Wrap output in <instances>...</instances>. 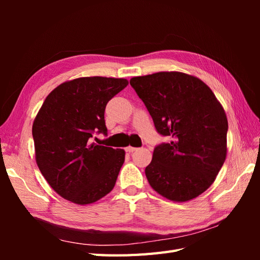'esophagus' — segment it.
<instances>
[{
  "mask_svg": "<svg viewBox=\"0 0 260 260\" xmlns=\"http://www.w3.org/2000/svg\"><path fill=\"white\" fill-rule=\"evenodd\" d=\"M137 150L136 147H133V146H127L126 148H125V151L127 152V153H133V152H135Z\"/></svg>",
  "mask_w": 260,
  "mask_h": 260,
  "instance_id": "esophagus-1",
  "label": "esophagus"
}]
</instances>
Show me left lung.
<instances>
[{"mask_svg":"<svg viewBox=\"0 0 260 260\" xmlns=\"http://www.w3.org/2000/svg\"><path fill=\"white\" fill-rule=\"evenodd\" d=\"M169 143L154 148L148 183L172 201L194 199L213 183L227 155L228 120L221 104L200 79L176 71L129 81Z\"/></svg>","mask_w":260,"mask_h":260,"instance_id":"8db88e82","label":"left lung"}]
</instances>
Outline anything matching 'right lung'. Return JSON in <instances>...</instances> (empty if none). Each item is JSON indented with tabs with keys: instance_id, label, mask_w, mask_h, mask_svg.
I'll list each match as a JSON object with an SVG mask.
<instances>
[{
	"instance_id": "right-lung-1",
	"label": "right lung",
	"mask_w": 260,
	"mask_h": 260,
	"mask_svg": "<svg viewBox=\"0 0 260 260\" xmlns=\"http://www.w3.org/2000/svg\"><path fill=\"white\" fill-rule=\"evenodd\" d=\"M127 85L123 78L84 77L58 86L42 104L32 126L37 164L63 199L89 204L115 186L125 151L92 137L107 136L105 108Z\"/></svg>"
}]
</instances>
